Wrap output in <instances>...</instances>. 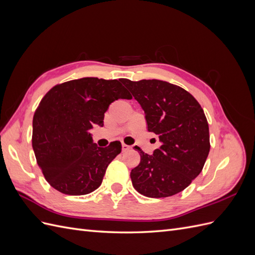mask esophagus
Segmentation results:
<instances>
[{"instance_id":"esophagus-1","label":"esophagus","mask_w":255,"mask_h":255,"mask_svg":"<svg viewBox=\"0 0 255 255\" xmlns=\"http://www.w3.org/2000/svg\"><path fill=\"white\" fill-rule=\"evenodd\" d=\"M129 149H130L129 145H128V144H126V143H122V152H126V151H128V150H129Z\"/></svg>"}]
</instances>
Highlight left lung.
Instances as JSON below:
<instances>
[{
  "instance_id": "obj_1",
  "label": "left lung",
  "mask_w": 255,
  "mask_h": 255,
  "mask_svg": "<svg viewBox=\"0 0 255 255\" xmlns=\"http://www.w3.org/2000/svg\"><path fill=\"white\" fill-rule=\"evenodd\" d=\"M121 82L144 111L148 130L161 142L153 155L135 146L140 163L130 171L134 188L149 198L179 194L202 171L210 152V130L201 105L188 91L168 82Z\"/></svg>"
}]
</instances>
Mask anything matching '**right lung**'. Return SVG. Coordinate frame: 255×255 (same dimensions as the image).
Listing matches in <instances>:
<instances>
[{
	"instance_id": "add662e5",
	"label": "right lung",
	"mask_w": 255,
	"mask_h": 255,
	"mask_svg": "<svg viewBox=\"0 0 255 255\" xmlns=\"http://www.w3.org/2000/svg\"><path fill=\"white\" fill-rule=\"evenodd\" d=\"M118 99H132L118 80L83 78L56 85L33 118V149L45 180L61 194L83 196L102 183L121 152L120 141L100 148L89 129L103 127L104 114Z\"/></svg>"
}]
</instances>
